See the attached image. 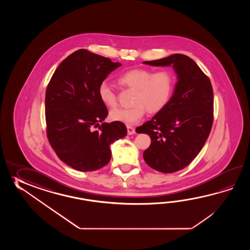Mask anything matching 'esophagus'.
Returning <instances> with one entry per match:
<instances>
[{
	"instance_id": "1",
	"label": "esophagus",
	"mask_w": 250,
	"mask_h": 250,
	"mask_svg": "<svg viewBox=\"0 0 250 250\" xmlns=\"http://www.w3.org/2000/svg\"><path fill=\"white\" fill-rule=\"evenodd\" d=\"M127 134L128 135H133L134 133H135V128L133 127H130V126H127Z\"/></svg>"
}]
</instances>
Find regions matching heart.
<instances>
[{
    "mask_svg": "<svg viewBox=\"0 0 250 250\" xmlns=\"http://www.w3.org/2000/svg\"><path fill=\"white\" fill-rule=\"evenodd\" d=\"M118 81L121 85L136 91L132 108L115 109L110 112L114 122L134 125L143 119L146 111L157 113L162 111L170 100L173 89V78L168 70L154 72L148 69H133L123 73ZM98 96L107 107L117 105V97L106 82H102L98 87Z\"/></svg>",
    "mask_w": 250,
    "mask_h": 250,
    "instance_id": "b5f03b06",
    "label": "heart"
}]
</instances>
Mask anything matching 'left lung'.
Here are the masks:
<instances>
[{"label": "left lung", "instance_id": "obj_1", "mask_svg": "<svg viewBox=\"0 0 250 250\" xmlns=\"http://www.w3.org/2000/svg\"><path fill=\"white\" fill-rule=\"evenodd\" d=\"M150 66H171L177 75L173 94L166 106L136 128L147 134L151 145L145 162L164 173L181 170L191 163L206 143L213 121V93L208 77L192 59L175 53L144 62Z\"/></svg>", "mask_w": 250, "mask_h": 250}]
</instances>
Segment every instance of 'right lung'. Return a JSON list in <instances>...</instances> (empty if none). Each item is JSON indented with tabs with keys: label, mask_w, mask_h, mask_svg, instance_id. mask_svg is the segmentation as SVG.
Wrapping results in <instances>:
<instances>
[{
	"label": "right lung",
	"mask_w": 250,
	"mask_h": 250,
	"mask_svg": "<svg viewBox=\"0 0 250 250\" xmlns=\"http://www.w3.org/2000/svg\"><path fill=\"white\" fill-rule=\"evenodd\" d=\"M120 66L80 49L62 61L48 84V140L59 158L75 170L93 171L105 166L112 156L111 145L127 135L123 123H104L108 111L98 96L99 85Z\"/></svg>",
	"instance_id": "1"
}]
</instances>
